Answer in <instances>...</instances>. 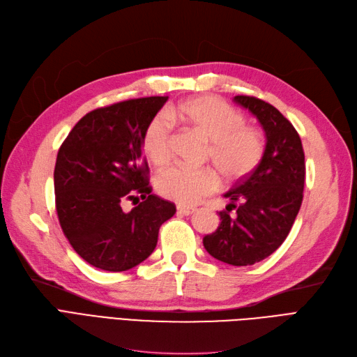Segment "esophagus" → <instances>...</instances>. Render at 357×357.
Returning a JSON list of instances; mask_svg holds the SVG:
<instances>
[{
    "instance_id": "1",
    "label": "esophagus",
    "mask_w": 357,
    "mask_h": 357,
    "mask_svg": "<svg viewBox=\"0 0 357 357\" xmlns=\"http://www.w3.org/2000/svg\"><path fill=\"white\" fill-rule=\"evenodd\" d=\"M195 211H197L195 208L183 207V205H178V207H177V213H178V214H183V215H190V214H193Z\"/></svg>"
}]
</instances>
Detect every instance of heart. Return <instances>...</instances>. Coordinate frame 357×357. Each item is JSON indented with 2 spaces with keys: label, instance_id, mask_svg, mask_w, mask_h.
I'll return each mask as SVG.
<instances>
[{
  "label": "heart",
  "instance_id": "1",
  "mask_svg": "<svg viewBox=\"0 0 357 357\" xmlns=\"http://www.w3.org/2000/svg\"><path fill=\"white\" fill-rule=\"evenodd\" d=\"M153 117L146 126L142 147L155 167L171 160V123L180 121L208 143L205 160L211 162L226 185L247 178L264 158L265 143L259 129L245 125L244 114L215 96H198ZM158 192L180 205H195L218 189V177L210 169L171 168L158 177Z\"/></svg>",
  "mask_w": 357,
  "mask_h": 357
}]
</instances>
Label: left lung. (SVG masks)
Here are the masks:
<instances>
[{"label": "left lung", "mask_w": 357, "mask_h": 357, "mask_svg": "<svg viewBox=\"0 0 357 357\" xmlns=\"http://www.w3.org/2000/svg\"><path fill=\"white\" fill-rule=\"evenodd\" d=\"M234 101L261 123L265 152L252 174L225 193L231 202L219 211V228L202 243L218 261L245 266L273 255L289 235L304 198L305 156L296 129L274 105L247 95Z\"/></svg>", "instance_id": "8db88e82"}]
</instances>
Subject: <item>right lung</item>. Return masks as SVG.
Returning <instances> with one entry per match:
<instances>
[{
	"instance_id": "right-lung-1",
	"label": "right lung",
	"mask_w": 357,
	"mask_h": 357,
	"mask_svg": "<svg viewBox=\"0 0 357 357\" xmlns=\"http://www.w3.org/2000/svg\"><path fill=\"white\" fill-rule=\"evenodd\" d=\"M168 96L128 100L75 123L56 158L55 201L63 235L86 262L128 271L153 253L176 205L152 193L142 138ZM144 201L123 212L126 199Z\"/></svg>"
}]
</instances>
